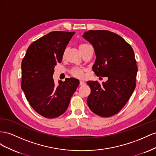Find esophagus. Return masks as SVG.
<instances>
[{"mask_svg":"<svg viewBox=\"0 0 156 156\" xmlns=\"http://www.w3.org/2000/svg\"><path fill=\"white\" fill-rule=\"evenodd\" d=\"M80 86H84V85H86V82L82 81V80H80Z\"/></svg>","mask_w":156,"mask_h":156,"instance_id":"34e87169","label":"esophagus"}]
</instances>
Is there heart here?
<instances>
[{"mask_svg": "<svg viewBox=\"0 0 156 156\" xmlns=\"http://www.w3.org/2000/svg\"><path fill=\"white\" fill-rule=\"evenodd\" d=\"M90 46V44H88L82 43L79 45V49H80V50H82L84 48H86ZM63 55H65V53ZM70 74L74 77L81 78L83 76V69H81V68H79V67H74L70 70Z\"/></svg>", "mask_w": 156, "mask_h": 156, "instance_id": "obj_1", "label": "heart"}]
</instances>
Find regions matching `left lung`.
<instances>
[{"mask_svg": "<svg viewBox=\"0 0 156 156\" xmlns=\"http://www.w3.org/2000/svg\"><path fill=\"white\" fill-rule=\"evenodd\" d=\"M83 37L94 48L93 70L97 76L108 77L103 83L87 82L91 89L87 105L99 116H112L123 108L136 87L138 68L134 51L122 37L109 30H90Z\"/></svg>", "mask_w": 156, "mask_h": 156, "instance_id": "obj_1", "label": "left lung"}]
</instances>
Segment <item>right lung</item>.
I'll return each instance as SVG.
<instances>
[{
  "mask_svg": "<svg viewBox=\"0 0 156 156\" xmlns=\"http://www.w3.org/2000/svg\"><path fill=\"white\" fill-rule=\"evenodd\" d=\"M75 32L53 31L29 46L21 63V88L30 105L46 118H55L67 109L79 80L66 78L55 86L54 67L61 63Z\"/></svg>",
  "mask_w": 156,
  "mask_h": 156,
  "instance_id": "right-lung-1",
  "label": "right lung"
}]
</instances>
